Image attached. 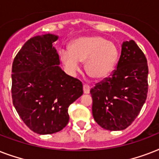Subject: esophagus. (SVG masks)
<instances>
[{"instance_id": "obj_1", "label": "esophagus", "mask_w": 159, "mask_h": 159, "mask_svg": "<svg viewBox=\"0 0 159 159\" xmlns=\"http://www.w3.org/2000/svg\"><path fill=\"white\" fill-rule=\"evenodd\" d=\"M90 89H91V87H90L89 85H83V92H84L85 94H88V93H90Z\"/></svg>"}]
</instances>
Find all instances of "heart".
Returning a JSON list of instances; mask_svg holds the SVG:
<instances>
[{
	"label": "heart",
	"mask_w": 159,
	"mask_h": 159,
	"mask_svg": "<svg viewBox=\"0 0 159 159\" xmlns=\"http://www.w3.org/2000/svg\"><path fill=\"white\" fill-rule=\"evenodd\" d=\"M119 49L116 43L99 35L81 37L70 45V51L62 49L60 58L71 74L80 69V62H86L85 68L90 77L97 80L107 77L118 60Z\"/></svg>",
	"instance_id": "b5f03b06"
}]
</instances>
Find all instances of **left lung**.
Masks as SVG:
<instances>
[{
    "mask_svg": "<svg viewBox=\"0 0 159 159\" xmlns=\"http://www.w3.org/2000/svg\"><path fill=\"white\" fill-rule=\"evenodd\" d=\"M148 74L142 50L134 40L123 42L116 69L90 91L96 122L111 131L130 125L147 98Z\"/></svg>",
    "mask_w": 159,
    "mask_h": 159,
    "instance_id": "obj_1",
    "label": "left lung"
}]
</instances>
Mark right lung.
I'll use <instances>...</instances> for the list:
<instances>
[{
    "label": "right lung",
    "instance_id": "1",
    "mask_svg": "<svg viewBox=\"0 0 159 159\" xmlns=\"http://www.w3.org/2000/svg\"><path fill=\"white\" fill-rule=\"evenodd\" d=\"M52 34L30 39L12 64L13 105L24 123L39 134L62 130L69 120L68 106L83 94L82 83L59 67Z\"/></svg>",
    "mask_w": 159,
    "mask_h": 159
}]
</instances>
